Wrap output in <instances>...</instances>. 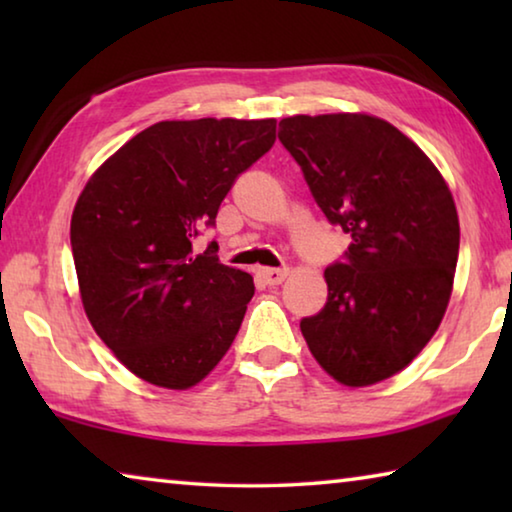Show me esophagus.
I'll list each match as a JSON object with an SVG mask.
<instances>
[{"instance_id": "1", "label": "esophagus", "mask_w": 512, "mask_h": 512, "mask_svg": "<svg viewBox=\"0 0 512 512\" xmlns=\"http://www.w3.org/2000/svg\"><path fill=\"white\" fill-rule=\"evenodd\" d=\"M257 275L262 277L268 287H277V284H282L284 280H287L289 268H259Z\"/></svg>"}]
</instances>
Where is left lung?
<instances>
[{
  "label": "left lung",
  "mask_w": 512,
  "mask_h": 512,
  "mask_svg": "<svg viewBox=\"0 0 512 512\" xmlns=\"http://www.w3.org/2000/svg\"><path fill=\"white\" fill-rule=\"evenodd\" d=\"M280 142L320 210L352 237L325 271L327 302L300 329L350 388L397 375L431 341L452 298L461 228L454 196L411 137L366 112L293 115Z\"/></svg>",
  "instance_id": "8db88e82"
}]
</instances>
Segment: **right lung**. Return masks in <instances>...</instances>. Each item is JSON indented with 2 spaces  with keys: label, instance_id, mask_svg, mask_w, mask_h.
I'll return each instance as SVG.
<instances>
[{
  "label": "right lung",
  "instance_id": "1",
  "mask_svg": "<svg viewBox=\"0 0 512 512\" xmlns=\"http://www.w3.org/2000/svg\"><path fill=\"white\" fill-rule=\"evenodd\" d=\"M275 119L158 121L85 183L72 253L85 316L124 366L187 391L216 368L253 298V275L216 244L194 253L241 171L275 142Z\"/></svg>",
  "mask_w": 512,
  "mask_h": 512
}]
</instances>
